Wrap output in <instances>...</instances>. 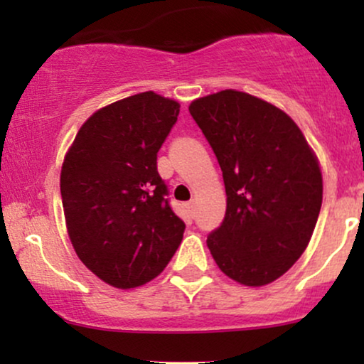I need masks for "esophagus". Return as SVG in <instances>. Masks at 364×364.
Returning a JSON list of instances; mask_svg holds the SVG:
<instances>
[{"instance_id":"esophagus-1","label":"esophagus","mask_w":364,"mask_h":364,"mask_svg":"<svg viewBox=\"0 0 364 364\" xmlns=\"http://www.w3.org/2000/svg\"><path fill=\"white\" fill-rule=\"evenodd\" d=\"M188 210H190V214L195 217V214H196V203H195V200H190V202H188Z\"/></svg>"}]
</instances>
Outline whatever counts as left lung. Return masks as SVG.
I'll list each match as a JSON object with an SVG mask.
<instances>
[{
	"label": "left lung",
	"mask_w": 364,
	"mask_h": 364,
	"mask_svg": "<svg viewBox=\"0 0 364 364\" xmlns=\"http://www.w3.org/2000/svg\"><path fill=\"white\" fill-rule=\"evenodd\" d=\"M188 109L214 150L228 195L208 250L232 281L274 282L311 240L323 193L318 159L286 112L246 92L220 90Z\"/></svg>",
	"instance_id": "left-lung-1"
}]
</instances>
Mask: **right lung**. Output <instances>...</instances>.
Here are the masks:
<instances>
[{
    "label": "right lung",
    "mask_w": 364,
    "mask_h": 364,
    "mask_svg": "<svg viewBox=\"0 0 364 364\" xmlns=\"http://www.w3.org/2000/svg\"><path fill=\"white\" fill-rule=\"evenodd\" d=\"M179 104L141 92L95 111L78 129L61 168L66 228L83 265L132 289L157 277L181 245L185 223L169 205L157 152Z\"/></svg>",
    "instance_id": "1"
}]
</instances>
